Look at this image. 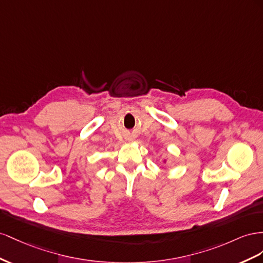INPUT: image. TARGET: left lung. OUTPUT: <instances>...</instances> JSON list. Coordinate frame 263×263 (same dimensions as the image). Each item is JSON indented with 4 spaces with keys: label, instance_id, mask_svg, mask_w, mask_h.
<instances>
[{
    "label": "left lung",
    "instance_id": "8db88e82",
    "mask_svg": "<svg viewBox=\"0 0 263 263\" xmlns=\"http://www.w3.org/2000/svg\"><path fill=\"white\" fill-rule=\"evenodd\" d=\"M164 162H165V161H164Z\"/></svg>",
    "mask_w": 263,
    "mask_h": 263
}]
</instances>
